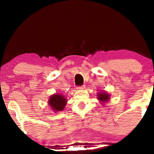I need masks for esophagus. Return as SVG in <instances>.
I'll return each instance as SVG.
<instances>
[{"mask_svg": "<svg viewBox=\"0 0 154 154\" xmlns=\"http://www.w3.org/2000/svg\"><path fill=\"white\" fill-rule=\"evenodd\" d=\"M85 88V85H81V86H78L77 88L78 90H83V89H84Z\"/></svg>", "mask_w": 154, "mask_h": 154, "instance_id": "obj_1", "label": "esophagus"}]
</instances>
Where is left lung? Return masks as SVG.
Returning a JSON list of instances; mask_svg holds the SVG:
<instances>
[{"instance_id": "left-lung-1", "label": "left lung", "mask_w": 154, "mask_h": 154, "mask_svg": "<svg viewBox=\"0 0 154 154\" xmlns=\"http://www.w3.org/2000/svg\"><path fill=\"white\" fill-rule=\"evenodd\" d=\"M98 98L100 101H106L109 99V95L105 92H100L98 94Z\"/></svg>"}]
</instances>
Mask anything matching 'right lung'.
<instances>
[{"instance_id": "obj_1", "label": "right lung", "mask_w": 154, "mask_h": 154, "mask_svg": "<svg viewBox=\"0 0 154 154\" xmlns=\"http://www.w3.org/2000/svg\"><path fill=\"white\" fill-rule=\"evenodd\" d=\"M49 104L55 111H62L66 104V100L63 96L55 94L51 96L49 100Z\"/></svg>"}]
</instances>
